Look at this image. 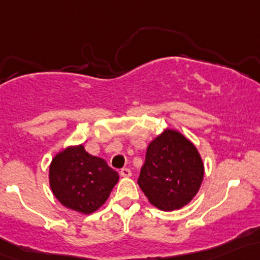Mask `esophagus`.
<instances>
[{
    "mask_svg": "<svg viewBox=\"0 0 260 260\" xmlns=\"http://www.w3.org/2000/svg\"><path fill=\"white\" fill-rule=\"evenodd\" d=\"M121 175L123 176V178H131V176H132V172H131L128 168H123V169H121Z\"/></svg>",
    "mask_w": 260,
    "mask_h": 260,
    "instance_id": "1",
    "label": "esophagus"
}]
</instances>
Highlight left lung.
I'll return each instance as SVG.
<instances>
[{
    "mask_svg": "<svg viewBox=\"0 0 260 260\" xmlns=\"http://www.w3.org/2000/svg\"><path fill=\"white\" fill-rule=\"evenodd\" d=\"M204 174V161L192 142L167 128L148 145L138 185L153 206L174 211L195 198Z\"/></svg>",
    "mask_w": 260,
    "mask_h": 260,
    "instance_id": "1",
    "label": "left lung"
}]
</instances>
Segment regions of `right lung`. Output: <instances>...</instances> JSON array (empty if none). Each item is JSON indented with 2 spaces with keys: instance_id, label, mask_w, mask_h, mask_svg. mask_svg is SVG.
Returning <instances> with one entry per match:
<instances>
[{
  "instance_id": "obj_1",
  "label": "right lung",
  "mask_w": 260,
  "mask_h": 260,
  "mask_svg": "<svg viewBox=\"0 0 260 260\" xmlns=\"http://www.w3.org/2000/svg\"><path fill=\"white\" fill-rule=\"evenodd\" d=\"M118 179L105 159L88 154L82 144L56 153L49 165L53 195L62 206L84 215L93 213L107 201Z\"/></svg>"
}]
</instances>
